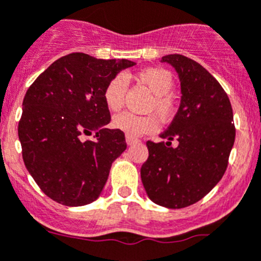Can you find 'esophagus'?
Listing matches in <instances>:
<instances>
[{
    "label": "esophagus",
    "mask_w": 261,
    "mask_h": 261,
    "mask_svg": "<svg viewBox=\"0 0 261 261\" xmlns=\"http://www.w3.org/2000/svg\"><path fill=\"white\" fill-rule=\"evenodd\" d=\"M125 141H126V143H128L129 146H130V145H135V143L138 142L137 138L132 137V136H128V135L125 136Z\"/></svg>",
    "instance_id": "esophagus-1"
}]
</instances>
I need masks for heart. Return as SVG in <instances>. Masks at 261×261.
Returning <instances> with one entry per match:
<instances>
[{"label": "heart", "mask_w": 261, "mask_h": 261, "mask_svg": "<svg viewBox=\"0 0 261 261\" xmlns=\"http://www.w3.org/2000/svg\"><path fill=\"white\" fill-rule=\"evenodd\" d=\"M135 79L143 85H146L154 94L150 102L149 110L155 111L162 120L168 121L176 112V101L171 90L173 88V76L166 68L162 67H149L136 73ZM126 92V81L123 75L112 77L107 83L103 90V99L106 106L111 111H119L124 105V97ZM112 125L128 136H141L143 133L155 132L159 126L158 119L154 115H135L132 112H121L112 120Z\"/></svg>", "instance_id": "1"}]
</instances>
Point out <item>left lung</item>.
Returning <instances> with one entry per match:
<instances>
[{"label":"left lung","mask_w":261,"mask_h":261,"mask_svg":"<svg viewBox=\"0 0 261 261\" xmlns=\"http://www.w3.org/2000/svg\"><path fill=\"white\" fill-rule=\"evenodd\" d=\"M162 62L177 72L181 102L160 135L167 142H146L149 158L141 180L152 202L184 208L208 194L225 173L236 138L233 110L219 81L198 62L181 54L164 56Z\"/></svg>","instance_id":"obj_1"}]
</instances>
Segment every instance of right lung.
I'll list each match as a JSON object with an SVG mask.
<instances>
[{"label":"right lung","instance_id":"add662e5","mask_svg":"<svg viewBox=\"0 0 261 261\" xmlns=\"http://www.w3.org/2000/svg\"><path fill=\"white\" fill-rule=\"evenodd\" d=\"M128 59H97L72 53L57 59L28 88L18 136L25 168L53 200L70 207L94 202L110 169L126 149L125 136L106 128L107 83L135 66ZM96 133L84 141V134Z\"/></svg>","mask_w":261,"mask_h":261}]
</instances>
